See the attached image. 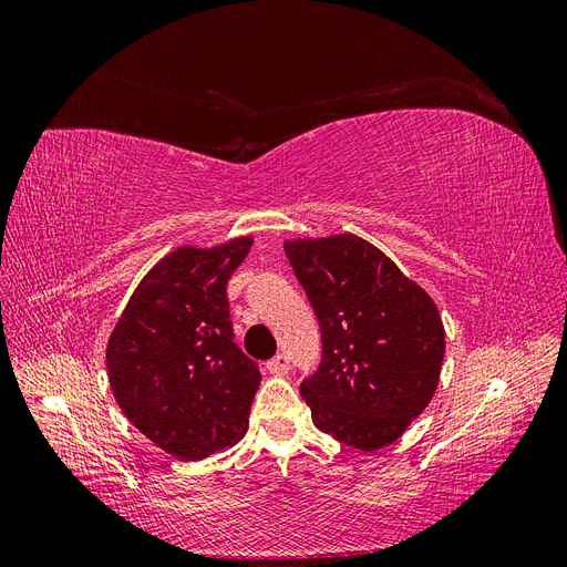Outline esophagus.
I'll use <instances>...</instances> for the list:
<instances>
[{"mask_svg": "<svg viewBox=\"0 0 567 567\" xmlns=\"http://www.w3.org/2000/svg\"><path fill=\"white\" fill-rule=\"evenodd\" d=\"M288 369H290V364H288V357L284 352H279L277 357H271L267 362V371L274 373V375H286Z\"/></svg>", "mask_w": 567, "mask_h": 567, "instance_id": "obj_1", "label": "esophagus"}]
</instances>
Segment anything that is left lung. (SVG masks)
<instances>
[{
  "label": "left lung",
  "mask_w": 567,
  "mask_h": 567,
  "mask_svg": "<svg viewBox=\"0 0 567 567\" xmlns=\"http://www.w3.org/2000/svg\"><path fill=\"white\" fill-rule=\"evenodd\" d=\"M284 248L321 329L319 369L300 383L315 425L354 450L388 447L437 390L444 326L433 298L354 234Z\"/></svg>",
  "instance_id": "obj_1"
}]
</instances>
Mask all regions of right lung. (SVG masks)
Here are the masks:
<instances>
[{"label": "right lung", "mask_w": 567, "mask_h": 567, "mask_svg": "<svg viewBox=\"0 0 567 567\" xmlns=\"http://www.w3.org/2000/svg\"><path fill=\"white\" fill-rule=\"evenodd\" d=\"M250 246V236H238L165 255L109 338L115 402L136 431L179 461L231 447L248 431L262 375L234 342L227 281Z\"/></svg>", "instance_id": "right-lung-1"}]
</instances>
